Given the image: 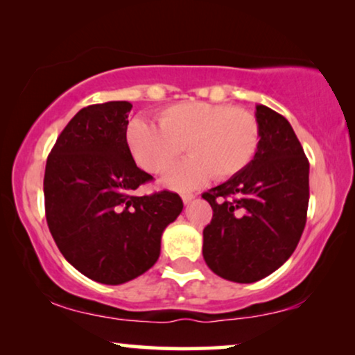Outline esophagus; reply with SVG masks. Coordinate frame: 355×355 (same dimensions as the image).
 <instances>
[{
  "instance_id": "esophagus-1",
  "label": "esophagus",
  "mask_w": 355,
  "mask_h": 355,
  "mask_svg": "<svg viewBox=\"0 0 355 355\" xmlns=\"http://www.w3.org/2000/svg\"><path fill=\"white\" fill-rule=\"evenodd\" d=\"M181 197H182V202H184V203H189L196 196H193V193H191V192H184Z\"/></svg>"
}]
</instances>
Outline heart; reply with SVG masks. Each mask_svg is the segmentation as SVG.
Wrapping results in <instances>:
<instances>
[{"instance_id":"obj_1","label":"heart","mask_w":355,"mask_h":355,"mask_svg":"<svg viewBox=\"0 0 355 355\" xmlns=\"http://www.w3.org/2000/svg\"><path fill=\"white\" fill-rule=\"evenodd\" d=\"M125 140L137 164L152 174L168 171L186 147L191 155L163 182L186 191L213 176L225 181L249 166L260 142V124L249 110L208 101H182L158 114V125L135 118Z\"/></svg>"}]
</instances>
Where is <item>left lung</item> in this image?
Segmentation results:
<instances>
[{"label": "left lung", "instance_id": "1", "mask_svg": "<svg viewBox=\"0 0 355 355\" xmlns=\"http://www.w3.org/2000/svg\"><path fill=\"white\" fill-rule=\"evenodd\" d=\"M260 142L249 166L203 192L213 208L203 230L208 268L255 283L293 255L307 221L309 159L288 119L257 105Z\"/></svg>", "mask_w": 355, "mask_h": 355}]
</instances>
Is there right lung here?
I'll return each instance as SVG.
<instances>
[{
  "mask_svg": "<svg viewBox=\"0 0 355 355\" xmlns=\"http://www.w3.org/2000/svg\"><path fill=\"white\" fill-rule=\"evenodd\" d=\"M129 101L82 108L46 159L43 192L50 232L64 259L87 278L123 284L157 263L162 234L182 211L178 193L135 196L152 181L135 164L125 129Z\"/></svg>",
  "mask_w": 355,
  "mask_h": 355,
  "instance_id": "1",
  "label": "right lung"
}]
</instances>
